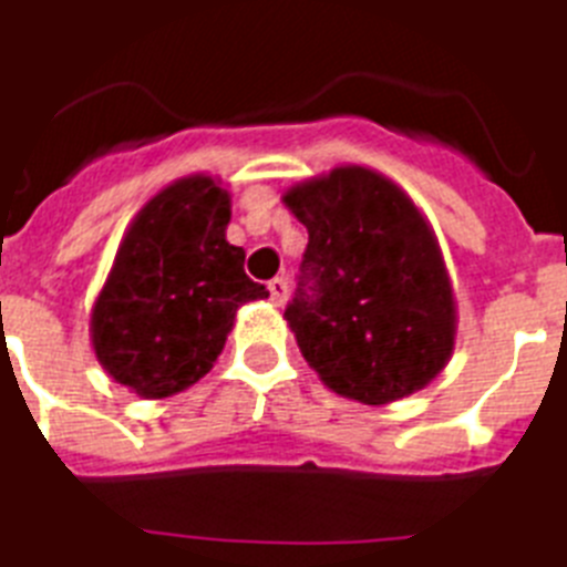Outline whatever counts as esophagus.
Returning <instances> with one entry per match:
<instances>
[{
  "instance_id": "34e87169",
  "label": "esophagus",
  "mask_w": 567,
  "mask_h": 567,
  "mask_svg": "<svg viewBox=\"0 0 567 567\" xmlns=\"http://www.w3.org/2000/svg\"><path fill=\"white\" fill-rule=\"evenodd\" d=\"M287 292H289V287H287V280L284 278H275V280H269V298H271V305H284V301H287Z\"/></svg>"
}]
</instances>
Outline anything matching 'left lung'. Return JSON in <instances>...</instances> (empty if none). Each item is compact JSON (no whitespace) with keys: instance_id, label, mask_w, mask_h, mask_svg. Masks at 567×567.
I'll use <instances>...</instances> for the list:
<instances>
[{"instance_id":"left-lung-1","label":"left lung","mask_w":567,"mask_h":567,"mask_svg":"<svg viewBox=\"0 0 567 567\" xmlns=\"http://www.w3.org/2000/svg\"><path fill=\"white\" fill-rule=\"evenodd\" d=\"M284 204L310 236L284 313L305 361L363 405L423 390L455 349V296L425 215L363 165L305 179Z\"/></svg>"}]
</instances>
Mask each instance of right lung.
I'll return each instance as SVG.
<instances>
[{"label": "right lung", "mask_w": 567, "mask_h": 567, "mask_svg": "<svg viewBox=\"0 0 567 567\" xmlns=\"http://www.w3.org/2000/svg\"><path fill=\"white\" fill-rule=\"evenodd\" d=\"M230 195L192 174L153 195L126 227L91 307V346L103 370L142 399L192 388L218 361L236 310L266 298L227 243Z\"/></svg>", "instance_id": "obj_1"}]
</instances>
